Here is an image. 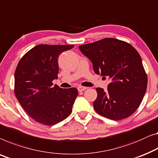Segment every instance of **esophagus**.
Segmentation results:
<instances>
[{
    "mask_svg": "<svg viewBox=\"0 0 158 158\" xmlns=\"http://www.w3.org/2000/svg\"><path fill=\"white\" fill-rule=\"evenodd\" d=\"M87 88L86 87H84V86H79L77 87V90H78V91H80V92H81V91H83L85 90H86Z\"/></svg>",
    "mask_w": 158,
    "mask_h": 158,
    "instance_id": "1",
    "label": "esophagus"
}]
</instances>
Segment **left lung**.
Returning a JSON list of instances; mask_svg holds the SVG:
<instances>
[{"instance_id": "left-lung-1", "label": "left lung", "mask_w": 158, "mask_h": 158, "mask_svg": "<svg viewBox=\"0 0 158 158\" xmlns=\"http://www.w3.org/2000/svg\"><path fill=\"white\" fill-rule=\"evenodd\" d=\"M79 49L92 62L96 74L111 80L106 91L96 88L95 110L113 120L133 114L148 85L147 74L136 49L128 43L112 38L81 45Z\"/></svg>"}]
</instances>
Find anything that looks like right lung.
Wrapping results in <instances>:
<instances>
[{
    "instance_id": "obj_1",
    "label": "right lung",
    "mask_w": 158,
    "mask_h": 158,
    "mask_svg": "<svg viewBox=\"0 0 158 158\" xmlns=\"http://www.w3.org/2000/svg\"><path fill=\"white\" fill-rule=\"evenodd\" d=\"M74 45L35 46L20 59L15 72L14 92L18 102L36 122L53 125L65 120L72 112L78 92L52 84L58 78L59 55Z\"/></svg>"
}]
</instances>
